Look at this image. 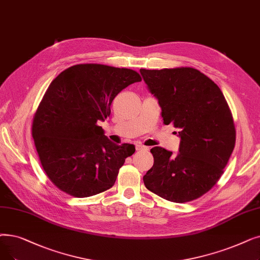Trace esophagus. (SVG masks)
<instances>
[{
  "mask_svg": "<svg viewBox=\"0 0 260 260\" xmlns=\"http://www.w3.org/2000/svg\"><path fill=\"white\" fill-rule=\"evenodd\" d=\"M136 150H137V151H140V150H148V148H145V146H143V145L140 144V143H136Z\"/></svg>",
  "mask_w": 260,
  "mask_h": 260,
  "instance_id": "esophagus-1",
  "label": "esophagus"
}]
</instances>
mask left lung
Listing matches in <instances>:
<instances>
[{"label": "left lung", "mask_w": 260, "mask_h": 260, "mask_svg": "<svg viewBox=\"0 0 260 260\" xmlns=\"http://www.w3.org/2000/svg\"><path fill=\"white\" fill-rule=\"evenodd\" d=\"M140 73L161 107L164 124L179 128V153L151 150L154 165L143 176L153 193L174 203L199 199L217 184L236 143V129L221 89L190 67Z\"/></svg>", "instance_id": "obj_1"}]
</instances>
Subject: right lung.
Here are the masks:
<instances>
[{"instance_id":"1","label":"right lung","mask_w":260,"mask_h":260,"mask_svg":"<svg viewBox=\"0 0 260 260\" xmlns=\"http://www.w3.org/2000/svg\"><path fill=\"white\" fill-rule=\"evenodd\" d=\"M141 81L138 72L100 63L68 68L54 78L32 119L31 135L51 182L74 198L115 185L133 144L111 142L98 122L110 115L116 95Z\"/></svg>"}]
</instances>
